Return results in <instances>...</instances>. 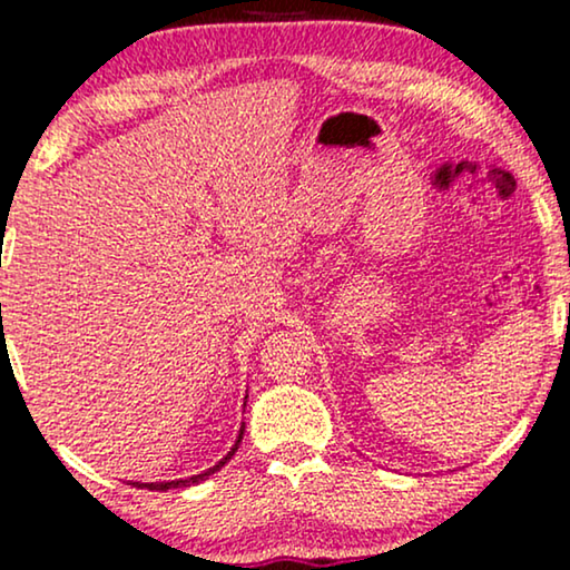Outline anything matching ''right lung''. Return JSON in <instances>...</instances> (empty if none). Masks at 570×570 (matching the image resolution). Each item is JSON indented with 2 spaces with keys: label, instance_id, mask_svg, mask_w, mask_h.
I'll return each mask as SVG.
<instances>
[{
  "label": "right lung",
  "instance_id": "add662e5",
  "mask_svg": "<svg viewBox=\"0 0 570 570\" xmlns=\"http://www.w3.org/2000/svg\"><path fill=\"white\" fill-rule=\"evenodd\" d=\"M244 428H246V425H240L238 441H236V446H233V449L228 451V456H223L220 462H217L215 466H209L207 472H202V474H194V478H186V480H170V482H129V485H135V488H147V490H170V488H189V485H197V482L207 480L209 474H215L217 470H220V466H225V464L230 462V456L236 454L238 446H240V439H244Z\"/></svg>",
  "mask_w": 570,
  "mask_h": 570
}]
</instances>
